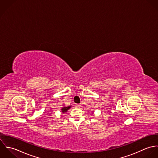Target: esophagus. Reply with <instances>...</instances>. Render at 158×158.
<instances>
[{
    "mask_svg": "<svg viewBox=\"0 0 158 158\" xmlns=\"http://www.w3.org/2000/svg\"><path fill=\"white\" fill-rule=\"evenodd\" d=\"M75 107H77V108H78V107H80V104H75Z\"/></svg>",
    "mask_w": 158,
    "mask_h": 158,
    "instance_id": "obj_1",
    "label": "esophagus"
}]
</instances>
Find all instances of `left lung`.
<instances>
[{"label":"left lung","instance_id":"left-lung-1","mask_svg":"<svg viewBox=\"0 0 158 158\" xmlns=\"http://www.w3.org/2000/svg\"><path fill=\"white\" fill-rule=\"evenodd\" d=\"M93 112V113H92V114H94V112Z\"/></svg>","mask_w":158,"mask_h":158}]
</instances>
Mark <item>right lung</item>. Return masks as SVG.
<instances>
[{"label":"right lung","mask_w":158,"mask_h":158,"mask_svg":"<svg viewBox=\"0 0 158 158\" xmlns=\"http://www.w3.org/2000/svg\"><path fill=\"white\" fill-rule=\"evenodd\" d=\"M71 106H67V107L63 106V107H62V109H61L62 112L63 114H64L65 112H66L71 108Z\"/></svg>","instance_id":"obj_1"}]
</instances>
